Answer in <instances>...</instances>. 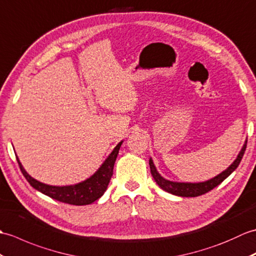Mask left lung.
<instances>
[{
	"label": "left lung",
	"mask_w": 256,
	"mask_h": 256,
	"mask_svg": "<svg viewBox=\"0 0 256 256\" xmlns=\"http://www.w3.org/2000/svg\"><path fill=\"white\" fill-rule=\"evenodd\" d=\"M246 140L244 142L241 151L239 152L236 160L231 163V166L229 168H226L224 172H221L214 178H210L205 182H200V183H184V182H173V180H168L166 178H164L161 174L158 172V170L153 163L152 158H150L149 164H150V170H151V174L153 176V178L156 182V184L161 187L163 190H166L170 194L176 195L180 197H197L200 196L202 194H206L209 190H214L216 186H218L220 183L228 178V176L234 171V170L239 166V164L242 160L244 151L246 149Z\"/></svg>",
	"instance_id": "obj_1"
}]
</instances>
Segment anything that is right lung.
Returning <instances> with one entry per match:
<instances>
[{
	"label": "right lung",
	"mask_w": 256,
	"mask_h": 256,
	"mask_svg": "<svg viewBox=\"0 0 256 256\" xmlns=\"http://www.w3.org/2000/svg\"><path fill=\"white\" fill-rule=\"evenodd\" d=\"M122 144V141H120L114 150L110 152V154L106 158V160L103 164L98 168L92 176L85 180L80 182V183L74 185H68V186H52L42 183L37 180L28 174L25 168H22L20 158H17V162L20 168V171L22 175L25 176L28 183H30L34 188L38 192H42V194L47 195L54 200L70 204V205L76 206H83V205H90L94 202H96L104 195V192L107 190V186L110 184V180L112 176V170L114 164H115L116 158L118 156L119 149Z\"/></svg>",
	"instance_id": "add662e5"
}]
</instances>
